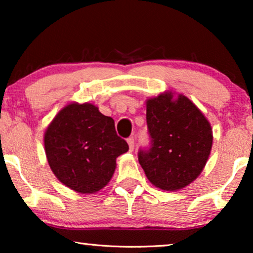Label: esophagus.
Instances as JSON below:
<instances>
[{
  "mask_svg": "<svg viewBox=\"0 0 253 253\" xmlns=\"http://www.w3.org/2000/svg\"><path fill=\"white\" fill-rule=\"evenodd\" d=\"M126 141H127V145H129L130 151L132 152L133 151V147H134V139H133L132 137H130V138H127Z\"/></svg>",
  "mask_w": 253,
  "mask_h": 253,
  "instance_id": "34e87169",
  "label": "esophagus"
}]
</instances>
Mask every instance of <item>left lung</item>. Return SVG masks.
Returning a JSON list of instances; mask_svg holds the SVG:
<instances>
[{
	"mask_svg": "<svg viewBox=\"0 0 253 253\" xmlns=\"http://www.w3.org/2000/svg\"><path fill=\"white\" fill-rule=\"evenodd\" d=\"M146 121L152 147L140 151L138 160L148 181L165 191L191 184L212 150L209 120L188 96L166 91L146 100Z\"/></svg>",
	"mask_w": 253,
	"mask_h": 253,
	"instance_id": "1",
	"label": "left lung"
}]
</instances>
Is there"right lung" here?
Returning a JSON list of instances; mask_svg holds the SVG:
<instances>
[{"mask_svg":"<svg viewBox=\"0 0 253 253\" xmlns=\"http://www.w3.org/2000/svg\"><path fill=\"white\" fill-rule=\"evenodd\" d=\"M48 165L62 184L83 195L105 188L116 159L127 152L112 117L89 102H70L56 114L43 136Z\"/></svg>","mask_w":253,"mask_h":253,"instance_id":"add662e5","label":"right lung"}]
</instances>
